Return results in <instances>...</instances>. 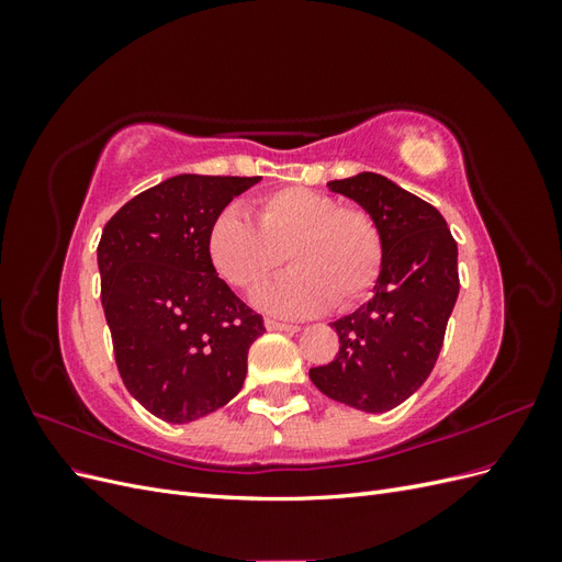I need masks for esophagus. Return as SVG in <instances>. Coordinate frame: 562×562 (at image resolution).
I'll return each instance as SVG.
<instances>
[{
    "instance_id": "obj_1",
    "label": "esophagus",
    "mask_w": 562,
    "mask_h": 562,
    "mask_svg": "<svg viewBox=\"0 0 562 562\" xmlns=\"http://www.w3.org/2000/svg\"><path fill=\"white\" fill-rule=\"evenodd\" d=\"M265 326H267V330H279V333H297L300 330V326H295V323H283L277 318H265Z\"/></svg>"
}]
</instances>
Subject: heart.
<instances>
[{
  "mask_svg": "<svg viewBox=\"0 0 562 562\" xmlns=\"http://www.w3.org/2000/svg\"><path fill=\"white\" fill-rule=\"evenodd\" d=\"M252 224L239 209L217 213L206 252L215 271L241 291L260 288L283 262L293 269L262 288L255 302L281 316H307L351 307L375 285L382 269V236L372 217L304 187H285L252 206Z\"/></svg>",
  "mask_w": 562,
  "mask_h": 562,
  "instance_id": "obj_1",
  "label": "heart"
}]
</instances>
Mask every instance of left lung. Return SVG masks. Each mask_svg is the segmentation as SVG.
Segmentation results:
<instances>
[{"mask_svg":"<svg viewBox=\"0 0 562 562\" xmlns=\"http://www.w3.org/2000/svg\"><path fill=\"white\" fill-rule=\"evenodd\" d=\"M372 217L382 269L372 297L330 323L339 351L310 378L328 398L363 413H386L427 382L459 295L457 244L431 203L378 173L328 182Z\"/></svg>","mask_w":562,"mask_h":562,"instance_id":"left-lung-1","label":"left lung"}]
</instances>
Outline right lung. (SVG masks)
Returning a JSON list of instances; mask_svg holds the SVG:
<instances>
[{
  "label": "right lung",
  "instance_id": "right-lung-1",
  "mask_svg": "<svg viewBox=\"0 0 562 562\" xmlns=\"http://www.w3.org/2000/svg\"><path fill=\"white\" fill-rule=\"evenodd\" d=\"M260 180L173 176L124 203L100 236V300L119 375L164 422L206 417L244 386L265 323L217 277L206 236Z\"/></svg>",
  "mask_w": 562,
  "mask_h": 562
}]
</instances>
